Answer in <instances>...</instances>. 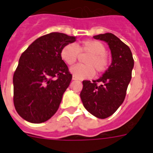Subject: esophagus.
<instances>
[{
	"label": "esophagus",
	"instance_id": "34e87169",
	"mask_svg": "<svg viewBox=\"0 0 153 153\" xmlns=\"http://www.w3.org/2000/svg\"><path fill=\"white\" fill-rule=\"evenodd\" d=\"M72 79H73V80H76V79H77V78L75 77V76H73Z\"/></svg>",
	"mask_w": 153,
	"mask_h": 153
}]
</instances>
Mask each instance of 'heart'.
<instances>
[{
  "label": "heart",
  "mask_w": 153,
  "mask_h": 153,
  "mask_svg": "<svg viewBox=\"0 0 153 153\" xmlns=\"http://www.w3.org/2000/svg\"><path fill=\"white\" fill-rule=\"evenodd\" d=\"M82 55L85 57V64H78L70 71L77 79H87L94 74H100L105 72L109 66V59L106 55V48L102 42L97 40H85L76 47L74 44H67L61 49L60 56L68 66H72Z\"/></svg>",
  "instance_id": "obj_1"
}]
</instances>
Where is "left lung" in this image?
<instances>
[{
	"mask_svg": "<svg viewBox=\"0 0 153 153\" xmlns=\"http://www.w3.org/2000/svg\"><path fill=\"white\" fill-rule=\"evenodd\" d=\"M106 42L111 51L112 63L97 80H83L81 100L94 117L105 119L117 111L123 102L132 78L134 60L129 47L111 33L93 36Z\"/></svg>",
	"mask_w": 153,
	"mask_h": 153,
	"instance_id": "1",
	"label": "left lung"
}]
</instances>
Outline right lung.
Wrapping results in <instances>:
<instances>
[{"instance_id":"obj_1","label":"right lung","mask_w":153,"mask_h":153,"mask_svg":"<svg viewBox=\"0 0 153 153\" xmlns=\"http://www.w3.org/2000/svg\"><path fill=\"white\" fill-rule=\"evenodd\" d=\"M75 36L53 32L32 43L21 54L13 74V104L23 119L41 123L57 111L72 74L60 56Z\"/></svg>"}]
</instances>
